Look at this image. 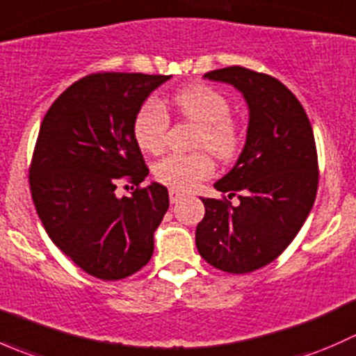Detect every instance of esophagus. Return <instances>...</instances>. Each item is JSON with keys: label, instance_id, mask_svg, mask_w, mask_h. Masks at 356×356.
Masks as SVG:
<instances>
[{"label": "esophagus", "instance_id": "34e87169", "mask_svg": "<svg viewBox=\"0 0 356 356\" xmlns=\"http://www.w3.org/2000/svg\"><path fill=\"white\" fill-rule=\"evenodd\" d=\"M168 196H170V203H177V201H181L186 195L182 191H179V189H170V191H168Z\"/></svg>", "mask_w": 356, "mask_h": 356}]
</instances>
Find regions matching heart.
Returning <instances> with one entry per match:
<instances>
[{
    "label": "heart",
    "instance_id": "heart-1",
    "mask_svg": "<svg viewBox=\"0 0 356 356\" xmlns=\"http://www.w3.org/2000/svg\"><path fill=\"white\" fill-rule=\"evenodd\" d=\"M175 106L186 120L200 127L196 146L207 148L220 160H229L241 146V132L231 118V103L218 89L204 84L188 86L174 98ZM170 118L155 98L146 99L134 118V138L139 148L160 153L167 143ZM213 160L208 153L168 155L156 161L153 175L158 182L172 189H191L213 174Z\"/></svg>",
    "mask_w": 356,
    "mask_h": 356
}]
</instances>
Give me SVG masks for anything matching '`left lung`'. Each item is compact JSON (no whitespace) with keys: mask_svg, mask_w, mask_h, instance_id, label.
Listing matches in <instances>:
<instances>
[{"mask_svg":"<svg viewBox=\"0 0 356 356\" xmlns=\"http://www.w3.org/2000/svg\"><path fill=\"white\" fill-rule=\"evenodd\" d=\"M243 92L248 110L246 145L215 189L238 195L201 198L204 217L196 227L200 254L218 270L248 274L274 261L307 220L318 186L314 131L296 96L275 77L245 67L204 74Z\"/></svg>","mask_w":356,"mask_h":356,"instance_id":"1","label":"left lung"}]
</instances>
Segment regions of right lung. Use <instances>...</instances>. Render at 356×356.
Returning <instances> with one entry per match:
<instances>
[{
	"label": "right lung",
	"mask_w": 356,
	"mask_h": 356,
	"mask_svg": "<svg viewBox=\"0 0 356 356\" xmlns=\"http://www.w3.org/2000/svg\"><path fill=\"white\" fill-rule=\"evenodd\" d=\"M170 75L98 72L79 79L44 115L29 167L35 211L77 267L103 281L141 270L168 210V191L152 182L134 138L138 110ZM122 181L136 186L118 199ZM127 188V186H125Z\"/></svg>",
	"instance_id": "add662e5"
}]
</instances>
